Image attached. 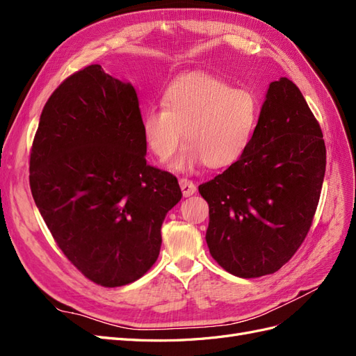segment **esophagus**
I'll return each mask as SVG.
<instances>
[{"mask_svg":"<svg viewBox=\"0 0 356 356\" xmlns=\"http://www.w3.org/2000/svg\"><path fill=\"white\" fill-rule=\"evenodd\" d=\"M179 187L182 190V195H184V197H190L196 193V184L187 178L179 179Z\"/></svg>","mask_w":356,"mask_h":356,"instance_id":"1","label":"esophagus"}]
</instances>
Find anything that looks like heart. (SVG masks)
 <instances>
[{
  "label": "heart",
  "instance_id": "1",
  "mask_svg": "<svg viewBox=\"0 0 356 356\" xmlns=\"http://www.w3.org/2000/svg\"><path fill=\"white\" fill-rule=\"evenodd\" d=\"M260 118L255 95L208 72H188L172 80L161 95V108L143 114L145 144L165 161L182 147L172 168L190 172L204 163L220 169L236 163L250 147Z\"/></svg>",
  "mask_w": 356,
  "mask_h": 356
}]
</instances>
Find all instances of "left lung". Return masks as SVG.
Returning a JSON list of instances; mask_svg holds the SVG:
<instances>
[{
	"label": "left lung",
	"instance_id": "1",
	"mask_svg": "<svg viewBox=\"0 0 356 356\" xmlns=\"http://www.w3.org/2000/svg\"><path fill=\"white\" fill-rule=\"evenodd\" d=\"M325 143L297 86H268L246 153L199 186L209 204L207 243L239 277L277 272L303 243L325 175Z\"/></svg>",
	"mask_w": 356,
	"mask_h": 356
}]
</instances>
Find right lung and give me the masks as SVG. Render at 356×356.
Masks as SVG:
<instances>
[{"instance_id":"right-lung-1","label":"right lung","mask_w":356,"mask_h":356,"mask_svg":"<svg viewBox=\"0 0 356 356\" xmlns=\"http://www.w3.org/2000/svg\"><path fill=\"white\" fill-rule=\"evenodd\" d=\"M141 118L134 86L90 65L51 93L31 149V193L53 239L108 288L156 263L161 224L182 197L174 175L147 165Z\"/></svg>"}]
</instances>
